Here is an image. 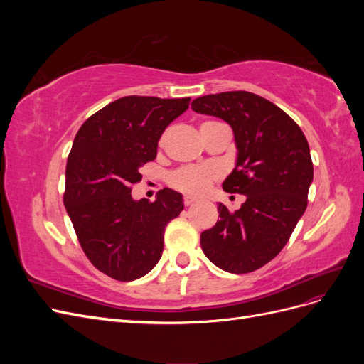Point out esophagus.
<instances>
[{
  "mask_svg": "<svg viewBox=\"0 0 364 364\" xmlns=\"http://www.w3.org/2000/svg\"><path fill=\"white\" fill-rule=\"evenodd\" d=\"M194 202H196V199H194V197H191V196H185V197H183L185 206H190V205H193Z\"/></svg>",
  "mask_w": 364,
  "mask_h": 364,
  "instance_id": "34e87169",
  "label": "esophagus"
}]
</instances>
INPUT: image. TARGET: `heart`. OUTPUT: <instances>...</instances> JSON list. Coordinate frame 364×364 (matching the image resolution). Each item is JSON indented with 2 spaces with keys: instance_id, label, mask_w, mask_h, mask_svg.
Listing matches in <instances>:
<instances>
[{
  "instance_id": "obj_1",
  "label": "heart",
  "mask_w": 364,
  "mask_h": 364,
  "mask_svg": "<svg viewBox=\"0 0 364 364\" xmlns=\"http://www.w3.org/2000/svg\"><path fill=\"white\" fill-rule=\"evenodd\" d=\"M208 123H213V121H208ZM217 170L213 167H182L170 176V183L182 193L202 194L217 178Z\"/></svg>"
}]
</instances>
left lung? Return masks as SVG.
Instances as JSON below:
<instances>
[{"label": "left lung", "mask_w": 364, "mask_h": 364, "mask_svg": "<svg viewBox=\"0 0 364 364\" xmlns=\"http://www.w3.org/2000/svg\"><path fill=\"white\" fill-rule=\"evenodd\" d=\"M191 107L232 127L237 159L223 190L246 196L235 213L218 203L220 220L200 235L203 253L225 272H253L278 255L305 213L313 182L310 147L301 127L257 94L203 95Z\"/></svg>", "instance_id": "left-lung-1"}]
</instances>
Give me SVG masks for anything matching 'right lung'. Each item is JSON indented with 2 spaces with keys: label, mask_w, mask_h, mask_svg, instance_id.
Listing matches in <instances>:
<instances>
[{
  "label": "right lung",
  "mask_w": 364,
  "mask_h": 364,
  "mask_svg": "<svg viewBox=\"0 0 364 364\" xmlns=\"http://www.w3.org/2000/svg\"><path fill=\"white\" fill-rule=\"evenodd\" d=\"M188 106L190 97H123L87 118L74 138L63 203L87 259L117 281L156 266L165 226L183 209L178 191L164 188L150 203L135 200L130 186L156 158L162 132Z\"/></svg>",
  "instance_id": "1"
}]
</instances>
